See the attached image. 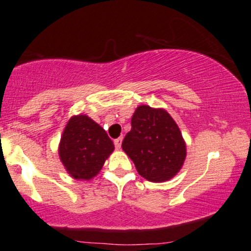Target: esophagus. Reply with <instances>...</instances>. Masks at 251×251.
Returning <instances> with one entry per match:
<instances>
[{
  "instance_id": "34e87169",
  "label": "esophagus",
  "mask_w": 251,
  "mask_h": 251,
  "mask_svg": "<svg viewBox=\"0 0 251 251\" xmlns=\"http://www.w3.org/2000/svg\"><path fill=\"white\" fill-rule=\"evenodd\" d=\"M122 142H123V137H119L118 139L114 140V145H116L117 149L122 148Z\"/></svg>"
}]
</instances>
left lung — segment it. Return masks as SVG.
<instances>
[{"mask_svg":"<svg viewBox=\"0 0 251 251\" xmlns=\"http://www.w3.org/2000/svg\"><path fill=\"white\" fill-rule=\"evenodd\" d=\"M132 128L122 148L138 174L153 183L174 178L186 158V144L178 125L164 108L140 105L131 119Z\"/></svg>","mask_w":251,"mask_h":251,"instance_id":"1","label":"left lung"}]
</instances>
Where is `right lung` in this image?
I'll use <instances>...</instances> for the list:
<instances>
[{
	"label": "right lung",
	"instance_id": "obj_1",
	"mask_svg": "<svg viewBox=\"0 0 251 251\" xmlns=\"http://www.w3.org/2000/svg\"><path fill=\"white\" fill-rule=\"evenodd\" d=\"M113 151L114 144L105 129L86 114L68 120L59 143L60 160L77 180L93 179Z\"/></svg>",
	"mask_w": 251,
	"mask_h": 251
}]
</instances>
